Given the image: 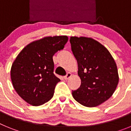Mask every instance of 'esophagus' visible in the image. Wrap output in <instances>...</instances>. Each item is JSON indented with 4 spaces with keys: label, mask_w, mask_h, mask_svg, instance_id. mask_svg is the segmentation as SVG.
I'll return each mask as SVG.
<instances>
[{
    "label": "esophagus",
    "mask_w": 131,
    "mask_h": 131,
    "mask_svg": "<svg viewBox=\"0 0 131 131\" xmlns=\"http://www.w3.org/2000/svg\"><path fill=\"white\" fill-rule=\"evenodd\" d=\"M71 76H72V74H71V73L68 72V73H67V75H66V76H64V77H63V78H64V79H66V80H68V79H69V78H70V77H71Z\"/></svg>",
    "instance_id": "1"
}]
</instances>
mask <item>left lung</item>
Masks as SVG:
<instances>
[{
  "mask_svg": "<svg viewBox=\"0 0 131 131\" xmlns=\"http://www.w3.org/2000/svg\"><path fill=\"white\" fill-rule=\"evenodd\" d=\"M73 54L78 63L81 84L72 91L73 98L86 107H96L109 99L119 83L115 60L108 50L92 38L71 37Z\"/></svg>",
  "mask_w": 131,
  "mask_h": 131,
  "instance_id": "obj_1",
  "label": "left lung"
}]
</instances>
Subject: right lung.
I'll return each mask as SVG.
<instances>
[{
  "label": "right lung",
  "mask_w": 131,
  "mask_h": 131,
  "mask_svg": "<svg viewBox=\"0 0 131 131\" xmlns=\"http://www.w3.org/2000/svg\"><path fill=\"white\" fill-rule=\"evenodd\" d=\"M68 40L66 35L45 37L27 45L16 57L10 70L12 83L26 102L39 106L52 98L60 81L53 73L52 56Z\"/></svg>",
  "instance_id": "1"
}]
</instances>
